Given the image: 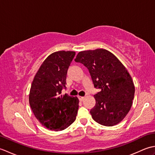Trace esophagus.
Returning <instances> with one entry per match:
<instances>
[{"label": "esophagus", "mask_w": 155, "mask_h": 155, "mask_svg": "<svg viewBox=\"0 0 155 155\" xmlns=\"http://www.w3.org/2000/svg\"><path fill=\"white\" fill-rule=\"evenodd\" d=\"M78 99H79L81 101H83V100H84V97H81V96H78Z\"/></svg>", "instance_id": "obj_1"}]
</instances>
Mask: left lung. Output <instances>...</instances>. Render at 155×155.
<instances>
[{
	"label": "left lung",
	"instance_id": "1",
	"mask_svg": "<svg viewBox=\"0 0 155 155\" xmlns=\"http://www.w3.org/2000/svg\"><path fill=\"white\" fill-rule=\"evenodd\" d=\"M74 61L88 69L95 88V106L90 113L98 124L112 127L119 123L133 104L135 88L127 68L115 56L103 48L79 52Z\"/></svg>",
	"mask_w": 155,
	"mask_h": 155
}]
</instances>
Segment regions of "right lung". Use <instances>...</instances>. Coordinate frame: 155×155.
Segmentation results:
<instances>
[{
	"label": "right lung",
	"instance_id": "add662e5",
	"mask_svg": "<svg viewBox=\"0 0 155 155\" xmlns=\"http://www.w3.org/2000/svg\"><path fill=\"white\" fill-rule=\"evenodd\" d=\"M74 55V51L52 53L42 62L32 83L29 104L35 117L49 130H62L76 119L78 98L61 94Z\"/></svg>",
	"mask_w": 155,
	"mask_h": 155
}]
</instances>
